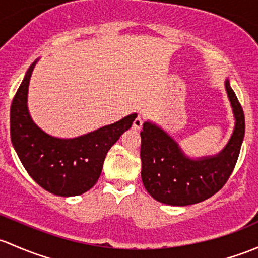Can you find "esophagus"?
Wrapping results in <instances>:
<instances>
[{
    "label": "esophagus",
    "mask_w": 258,
    "mask_h": 258,
    "mask_svg": "<svg viewBox=\"0 0 258 258\" xmlns=\"http://www.w3.org/2000/svg\"><path fill=\"white\" fill-rule=\"evenodd\" d=\"M142 124H143V120H142V117H141V116L138 115L137 117L135 118L134 124H132V128L136 130V131H140V130L142 128Z\"/></svg>",
    "instance_id": "esophagus-1"
}]
</instances>
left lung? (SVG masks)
<instances>
[{"instance_id":"left-lung-1","label":"left lung","mask_w":258,"mask_h":258,"mask_svg":"<svg viewBox=\"0 0 258 258\" xmlns=\"http://www.w3.org/2000/svg\"><path fill=\"white\" fill-rule=\"evenodd\" d=\"M225 89L235 116V128L216 156L189 158L161 127L150 121L143 123L141 177L146 190L157 202L173 207L197 204L218 193L230 178L245 136V115L227 79Z\"/></svg>"}]
</instances>
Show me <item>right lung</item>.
I'll return each instance as SVG.
<instances>
[{
	"label": "right lung",
	"mask_w": 258,
	"mask_h": 258,
	"mask_svg": "<svg viewBox=\"0 0 258 258\" xmlns=\"http://www.w3.org/2000/svg\"><path fill=\"white\" fill-rule=\"evenodd\" d=\"M37 61L27 70L11 105V141L24 169L38 185L59 197L80 195L96 184L108 150L132 126L137 113L75 138L45 134L27 107L29 80Z\"/></svg>",
	"instance_id": "right-lung-1"
}]
</instances>
